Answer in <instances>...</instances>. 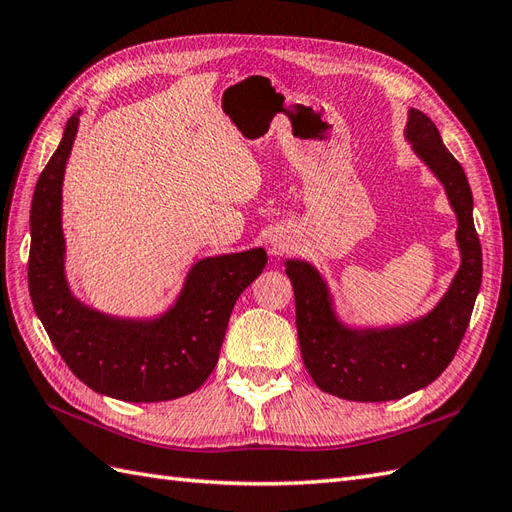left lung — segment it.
Wrapping results in <instances>:
<instances>
[{"mask_svg": "<svg viewBox=\"0 0 512 512\" xmlns=\"http://www.w3.org/2000/svg\"><path fill=\"white\" fill-rule=\"evenodd\" d=\"M406 140L443 183L458 218L456 240L463 261L441 303L426 318L398 329L355 331L335 318L316 268L305 261H285L305 368L322 391L344 400H398L435 381L461 346L480 290L482 248L465 170L424 112L411 110Z\"/></svg>", "mask_w": 512, "mask_h": 512, "instance_id": "obj_1", "label": "left lung"}]
</instances>
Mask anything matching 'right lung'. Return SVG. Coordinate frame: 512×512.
Masks as SVG:
<instances>
[{
  "instance_id": "add662e5",
  "label": "right lung",
  "mask_w": 512,
  "mask_h": 512,
  "mask_svg": "<svg viewBox=\"0 0 512 512\" xmlns=\"http://www.w3.org/2000/svg\"><path fill=\"white\" fill-rule=\"evenodd\" d=\"M77 131L71 116L56 153L36 181L30 209L28 283L36 316L84 385L127 402L175 400L214 372L235 300L266 268V251L207 257L196 264L177 305L160 320H116L84 307L64 279L62 177Z\"/></svg>"
}]
</instances>
